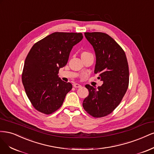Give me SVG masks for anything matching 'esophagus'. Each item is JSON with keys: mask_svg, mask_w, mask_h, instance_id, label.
<instances>
[{"mask_svg": "<svg viewBox=\"0 0 154 154\" xmlns=\"http://www.w3.org/2000/svg\"><path fill=\"white\" fill-rule=\"evenodd\" d=\"M73 87L74 88H81V85H80L79 84H77V83H75L73 84Z\"/></svg>", "mask_w": 154, "mask_h": 154, "instance_id": "esophagus-1", "label": "esophagus"}]
</instances>
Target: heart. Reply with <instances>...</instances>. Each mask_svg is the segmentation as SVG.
<instances>
[{
	"label": "heart",
	"instance_id": "heart-1",
	"mask_svg": "<svg viewBox=\"0 0 154 154\" xmlns=\"http://www.w3.org/2000/svg\"><path fill=\"white\" fill-rule=\"evenodd\" d=\"M90 54H91L90 53V52H87V51H83V52H82V53H81V57H84V56H88V55H90Z\"/></svg>",
	"mask_w": 154,
	"mask_h": 154
}]
</instances>
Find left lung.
I'll return each instance as SVG.
<instances>
[{
  "instance_id": "1",
  "label": "left lung",
  "mask_w": 154,
  "mask_h": 154,
  "mask_svg": "<svg viewBox=\"0 0 154 154\" xmlns=\"http://www.w3.org/2000/svg\"><path fill=\"white\" fill-rule=\"evenodd\" d=\"M96 56L95 73L103 81L97 89L89 84V95L83 101V107L93 117L100 118L111 113L125 95L129 82L128 65L125 52L108 34L85 32Z\"/></svg>"
}]
</instances>
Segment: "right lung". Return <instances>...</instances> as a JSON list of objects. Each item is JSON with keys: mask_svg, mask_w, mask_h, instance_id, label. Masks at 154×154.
<instances>
[{"mask_svg": "<svg viewBox=\"0 0 154 154\" xmlns=\"http://www.w3.org/2000/svg\"><path fill=\"white\" fill-rule=\"evenodd\" d=\"M82 38V33L56 32L36 43L29 51L22 79L27 97L38 111L49 115L62 106L72 85L59 77V70Z\"/></svg>", "mask_w": 154, "mask_h": 154, "instance_id": "right-lung-1", "label": "right lung"}]
</instances>
